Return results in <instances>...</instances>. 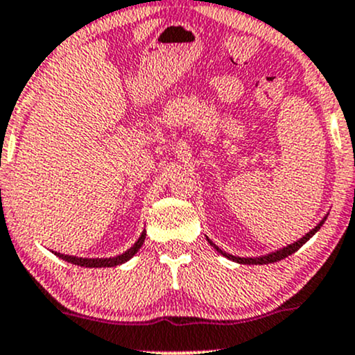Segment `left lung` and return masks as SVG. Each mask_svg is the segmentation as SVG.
Listing matches in <instances>:
<instances>
[{
    "mask_svg": "<svg viewBox=\"0 0 355 355\" xmlns=\"http://www.w3.org/2000/svg\"><path fill=\"white\" fill-rule=\"evenodd\" d=\"M323 222H325V218L322 220V222H320L318 225H316V227L313 228V230H310L308 232L306 235H304L303 239H300L298 242H295V243H289L288 247H283V249H279V250H276V252H272V254H268V255H262V257H237V255H230V254H227V252H223V250H220L218 247L215 245V243L211 242V240H208L209 243H211L213 247H215L216 250H218L220 254L222 255H225V257H228V259H232V261H235V262H240V264H270V262H277V261H281V259H284V257H288V255H291V254H295L296 250L300 249L301 245H303V243H306L308 240H310L311 237H313V235L316 234V232L320 230V227H322L323 225Z\"/></svg>",
    "mask_w": 355,
    "mask_h": 355,
    "instance_id": "left-lung-1",
    "label": "left lung"
}]
</instances>
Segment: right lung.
Instances as JSON below:
<instances>
[{"mask_svg": "<svg viewBox=\"0 0 355 355\" xmlns=\"http://www.w3.org/2000/svg\"><path fill=\"white\" fill-rule=\"evenodd\" d=\"M144 240H146V232L140 235L139 240L133 243V247H130L127 252L116 255V257H110V259H83V257H72V255H64L59 252H55V255L57 257L64 259V261L71 262V264L81 266V268H115V266L123 264V262H127L128 259H132L133 255L137 254V250L144 245Z\"/></svg>", "mask_w": 355, "mask_h": 355, "instance_id": "right-lung-1", "label": "right lung"}]
</instances>
